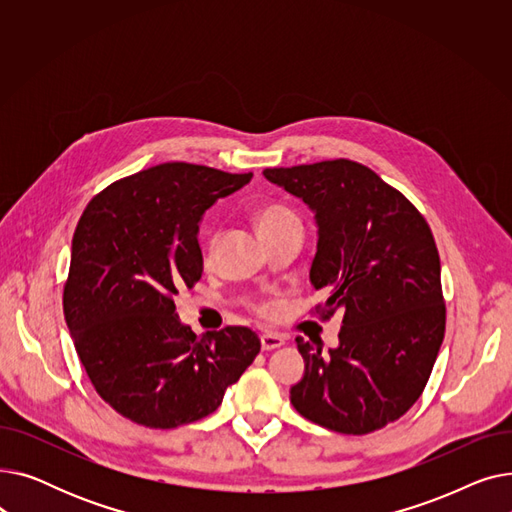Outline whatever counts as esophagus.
<instances>
[{"instance_id":"1","label":"esophagus","mask_w":512,"mask_h":512,"mask_svg":"<svg viewBox=\"0 0 512 512\" xmlns=\"http://www.w3.org/2000/svg\"><path fill=\"white\" fill-rule=\"evenodd\" d=\"M282 344H284V338L276 332L261 334V348H263V351H274V348H280Z\"/></svg>"}]
</instances>
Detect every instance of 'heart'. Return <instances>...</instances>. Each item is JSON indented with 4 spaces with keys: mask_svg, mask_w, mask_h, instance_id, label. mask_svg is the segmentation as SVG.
Instances as JSON below:
<instances>
[{
    "mask_svg": "<svg viewBox=\"0 0 512 512\" xmlns=\"http://www.w3.org/2000/svg\"><path fill=\"white\" fill-rule=\"evenodd\" d=\"M255 222H257L259 232H267V230H274V228H278L282 224H288V222H299V218L290 209H286L284 205H265L257 211ZM213 247H215V236L209 240V251H213ZM255 311L259 315L270 317V315L276 313V303L274 301H261V303L255 305Z\"/></svg>",
    "mask_w": 512,
    "mask_h": 512,
    "instance_id": "obj_1",
    "label": "heart"
}]
</instances>
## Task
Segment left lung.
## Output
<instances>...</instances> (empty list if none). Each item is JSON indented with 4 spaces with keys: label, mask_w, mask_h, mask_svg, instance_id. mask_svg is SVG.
<instances>
[{
    "label": "left lung",
    "mask_w": 512,
    "mask_h": 512,
    "mask_svg": "<svg viewBox=\"0 0 512 512\" xmlns=\"http://www.w3.org/2000/svg\"><path fill=\"white\" fill-rule=\"evenodd\" d=\"M317 222L311 284L328 292L321 319L342 317L338 348L297 338L305 375L290 402L305 419L363 436L405 415L421 396L446 330L436 240L417 207L351 159L267 168Z\"/></svg>",
    "instance_id": "1"
}]
</instances>
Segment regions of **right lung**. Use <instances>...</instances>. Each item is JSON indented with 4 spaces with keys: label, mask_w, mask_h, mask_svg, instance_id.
Returning <instances> with one entry per match:
<instances>
[{
    "label": "right lung",
    "mask_w": 512,
    "mask_h": 512,
    "mask_svg": "<svg viewBox=\"0 0 512 512\" xmlns=\"http://www.w3.org/2000/svg\"><path fill=\"white\" fill-rule=\"evenodd\" d=\"M251 178L172 161L112 182L80 215L64 317L93 388L132 423L174 429L211 415L259 353L253 330L197 336L174 305L203 274L201 215Z\"/></svg>",
    "instance_id": "1"
}]
</instances>
